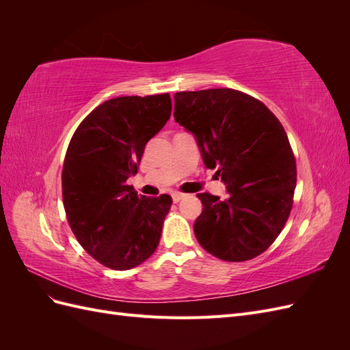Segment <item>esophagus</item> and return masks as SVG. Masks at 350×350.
Instances as JSON below:
<instances>
[{
  "label": "esophagus",
  "mask_w": 350,
  "mask_h": 350,
  "mask_svg": "<svg viewBox=\"0 0 350 350\" xmlns=\"http://www.w3.org/2000/svg\"><path fill=\"white\" fill-rule=\"evenodd\" d=\"M183 198H184V194H181V193H174V194H172L174 203H178V201H181Z\"/></svg>",
  "instance_id": "34e87169"
}]
</instances>
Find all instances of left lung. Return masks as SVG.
Listing matches in <instances>:
<instances>
[{"label":"left lung","mask_w":350,"mask_h":350,"mask_svg":"<svg viewBox=\"0 0 350 350\" xmlns=\"http://www.w3.org/2000/svg\"><path fill=\"white\" fill-rule=\"evenodd\" d=\"M175 121L194 135L206 167L229 197L201 193L194 234L211 256L247 261L274 242L288 220L296 162L280 121L262 102L234 89L175 93Z\"/></svg>","instance_id":"1"}]
</instances>
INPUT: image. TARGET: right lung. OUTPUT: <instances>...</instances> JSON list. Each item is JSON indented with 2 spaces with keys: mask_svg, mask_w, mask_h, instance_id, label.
Returning <instances> with one entry per match:
<instances>
[{
  "mask_svg": "<svg viewBox=\"0 0 350 350\" xmlns=\"http://www.w3.org/2000/svg\"><path fill=\"white\" fill-rule=\"evenodd\" d=\"M167 93L103 102L81 121L62 167V201L72 234L103 266L129 270L156 251L172 204L167 194H137L144 147L171 116Z\"/></svg>",
  "mask_w": 350,
  "mask_h": 350,
  "instance_id": "1",
  "label": "right lung"
}]
</instances>
